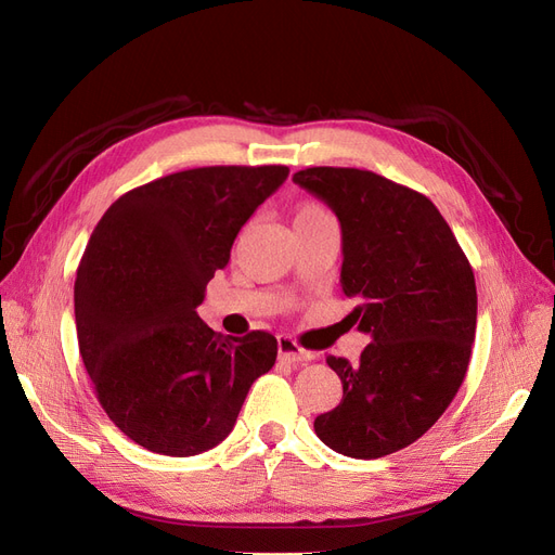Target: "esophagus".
<instances>
[{"mask_svg":"<svg viewBox=\"0 0 555 555\" xmlns=\"http://www.w3.org/2000/svg\"><path fill=\"white\" fill-rule=\"evenodd\" d=\"M278 354L282 361H289V363H304L312 359V351L300 349L298 343L289 335H280L278 338Z\"/></svg>","mask_w":555,"mask_h":555,"instance_id":"esophagus-1","label":"esophagus"}]
</instances>
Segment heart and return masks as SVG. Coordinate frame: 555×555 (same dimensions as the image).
I'll use <instances>...</instances> for the list:
<instances>
[{
	"instance_id": "heart-1",
	"label": "heart",
	"mask_w": 555,
	"mask_h": 555,
	"mask_svg": "<svg viewBox=\"0 0 555 555\" xmlns=\"http://www.w3.org/2000/svg\"><path fill=\"white\" fill-rule=\"evenodd\" d=\"M322 217H328V212L322 206L308 204V206H304V208L298 210L296 222H312V220H322Z\"/></svg>"
}]
</instances>
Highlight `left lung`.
Listing matches in <instances>:
<instances>
[{"label": "left lung", "instance_id": "1", "mask_svg": "<svg viewBox=\"0 0 555 555\" xmlns=\"http://www.w3.org/2000/svg\"><path fill=\"white\" fill-rule=\"evenodd\" d=\"M294 182L322 198L343 231L351 324L371 335L357 363L328 357L340 405L314 418L349 459L405 449L438 422L467 373L477 287L467 257L433 201L373 171L312 166Z\"/></svg>", "mask_w": 555, "mask_h": 555}]
</instances>
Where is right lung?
Segmentation results:
<instances>
[{
  "instance_id": "obj_1",
  "label": "right lung",
  "mask_w": 555,
  "mask_h": 555,
  "mask_svg": "<svg viewBox=\"0 0 555 555\" xmlns=\"http://www.w3.org/2000/svg\"><path fill=\"white\" fill-rule=\"evenodd\" d=\"M287 166H204L120 196L76 273L78 347L94 393L129 440L196 456L233 430L275 335L222 338L196 312L238 231L287 180Z\"/></svg>"
}]
</instances>
